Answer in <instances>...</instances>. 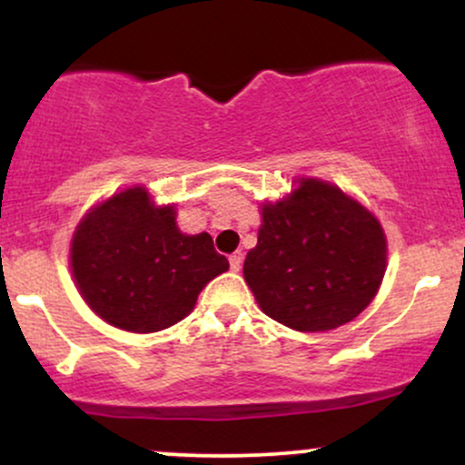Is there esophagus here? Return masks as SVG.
Wrapping results in <instances>:
<instances>
[{
	"label": "esophagus",
	"instance_id": "esophagus-1",
	"mask_svg": "<svg viewBox=\"0 0 465 465\" xmlns=\"http://www.w3.org/2000/svg\"><path fill=\"white\" fill-rule=\"evenodd\" d=\"M229 266H232V271L242 269V253H240V251H236V253L229 255Z\"/></svg>",
	"mask_w": 465,
	"mask_h": 465
}]
</instances>
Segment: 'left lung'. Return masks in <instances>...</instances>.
Returning <instances> with one entry per match:
<instances>
[{"instance_id": "left-lung-1", "label": "left lung", "mask_w": 465, "mask_h": 465, "mask_svg": "<svg viewBox=\"0 0 465 465\" xmlns=\"http://www.w3.org/2000/svg\"><path fill=\"white\" fill-rule=\"evenodd\" d=\"M284 199L262 203L244 282L264 314L297 332H325L370 306L387 271L378 218L343 190L300 177Z\"/></svg>"}]
</instances>
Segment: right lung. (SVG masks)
I'll return each instance as SVG.
<instances>
[{
	"instance_id": "add662e5",
	"label": "right lung",
	"mask_w": 465,
	"mask_h": 465,
	"mask_svg": "<svg viewBox=\"0 0 465 465\" xmlns=\"http://www.w3.org/2000/svg\"><path fill=\"white\" fill-rule=\"evenodd\" d=\"M69 266L100 319L148 334L188 317L199 292L229 262L210 233H183L174 205H157L143 185H133L83 216L69 244Z\"/></svg>"
}]
</instances>
